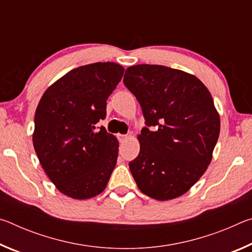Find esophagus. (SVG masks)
<instances>
[{
    "mask_svg": "<svg viewBox=\"0 0 252 252\" xmlns=\"http://www.w3.org/2000/svg\"><path fill=\"white\" fill-rule=\"evenodd\" d=\"M127 138H129V135H127V134H118V139L121 143L125 142Z\"/></svg>",
    "mask_w": 252,
    "mask_h": 252,
    "instance_id": "obj_1",
    "label": "esophagus"
}]
</instances>
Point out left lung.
I'll list each match as a JSON object with an SVG mask.
<instances>
[{
	"label": "left lung",
	"instance_id": "8db88e82",
	"mask_svg": "<svg viewBox=\"0 0 252 252\" xmlns=\"http://www.w3.org/2000/svg\"><path fill=\"white\" fill-rule=\"evenodd\" d=\"M123 83L147 126L129 163L136 186L161 201L180 197L206 172L218 141L220 118L210 92L192 74L155 64L127 67Z\"/></svg>",
	"mask_w": 252,
	"mask_h": 252
}]
</instances>
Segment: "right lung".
<instances>
[{
	"label": "right lung",
	"mask_w": 252,
	"mask_h": 252,
	"mask_svg": "<svg viewBox=\"0 0 252 252\" xmlns=\"http://www.w3.org/2000/svg\"><path fill=\"white\" fill-rule=\"evenodd\" d=\"M125 69L96 62L67 72L44 92L34 117L33 146L57 189L84 200L105 189L117 164L119 142L104 126L106 100Z\"/></svg>",
	"instance_id": "obj_1"
}]
</instances>
